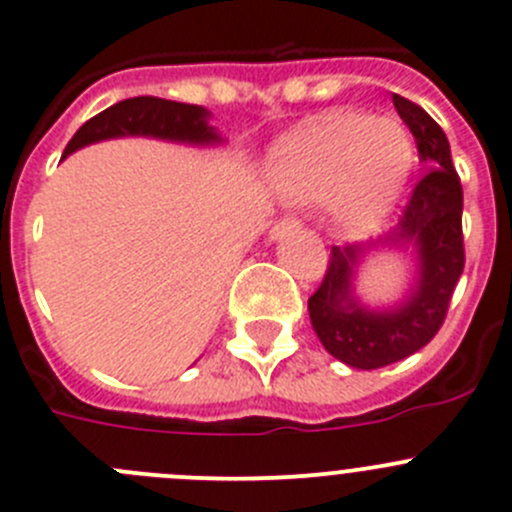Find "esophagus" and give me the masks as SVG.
I'll list each match as a JSON object with an SVG mask.
<instances>
[{
    "instance_id": "1",
    "label": "esophagus",
    "mask_w": 512,
    "mask_h": 512,
    "mask_svg": "<svg viewBox=\"0 0 512 512\" xmlns=\"http://www.w3.org/2000/svg\"><path fill=\"white\" fill-rule=\"evenodd\" d=\"M298 227V219L295 217H283V219H278V222L272 224V229H270V237L272 240H280V237H285V234H290L293 232V229Z\"/></svg>"
}]
</instances>
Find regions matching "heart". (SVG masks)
I'll return each instance as SVG.
<instances>
[{"mask_svg": "<svg viewBox=\"0 0 512 512\" xmlns=\"http://www.w3.org/2000/svg\"><path fill=\"white\" fill-rule=\"evenodd\" d=\"M414 159V141L401 123L346 111L315 118L275 143L270 174L280 197L293 204L331 199L338 227L364 237L399 204Z\"/></svg>", "mask_w": 512, "mask_h": 512, "instance_id": "obj_1", "label": "heart"}]
</instances>
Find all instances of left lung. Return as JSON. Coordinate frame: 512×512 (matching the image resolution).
Instances as JSON below:
<instances>
[{
    "label": "left lung",
    "mask_w": 512,
    "mask_h": 512,
    "mask_svg": "<svg viewBox=\"0 0 512 512\" xmlns=\"http://www.w3.org/2000/svg\"><path fill=\"white\" fill-rule=\"evenodd\" d=\"M394 108L417 141L422 179L386 247L412 245L419 280L412 295L391 310H369L353 298V272L366 247H333L323 283L308 298L313 331L333 358L353 369H381L427 346L442 328L452 293L465 270L462 184L452 166L450 141L439 123L412 100L394 93Z\"/></svg>",
    "instance_id": "obj_1"
}]
</instances>
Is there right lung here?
Segmentation results:
<instances>
[{"instance_id":"1","label":"right lung","mask_w":512,"mask_h":512,"mask_svg":"<svg viewBox=\"0 0 512 512\" xmlns=\"http://www.w3.org/2000/svg\"><path fill=\"white\" fill-rule=\"evenodd\" d=\"M207 121L209 111H204L202 105L138 95V98L121 100V103L111 105L103 113L85 121L65 146V156L88 146V143L118 136H154L164 138V141L194 143V146L219 143L222 138Z\"/></svg>"}]
</instances>
